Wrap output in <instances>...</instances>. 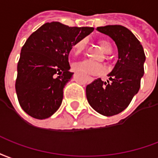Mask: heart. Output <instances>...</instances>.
Instances as JSON below:
<instances>
[{"label":"heart","instance_id":"heart-1","mask_svg":"<svg viewBox=\"0 0 158 158\" xmlns=\"http://www.w3.org/2000/svg\"><path fill=\"white\" fill-rule=\"evenodd\" d=\"M98 42L105 54H110L112 52V44H110L109 40L106 39H100ZM85 46H86L85 40H77L72 46L73 54L75 55H81L84 51ZM74 70L82 73L84 76H98V75L102 74L104 71V69L101 65L88 61V60L76 63L74 65Z\"/></svg>","mask_w":158,"mask_h":158}]
</instances>
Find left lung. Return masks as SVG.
<instances>
[{
  "label": "left lung",
  "mask_w": 158,
  "mask_h": 158,
  "mask_svg": "<svg viewBox=\"0 0 158 158\" xmlns=\"http://www.w3.org/2000/svg\"><path fill=\"white\" fill-rule=\"evenodd\" d=\"M97 30L109 36L118 48V60L108 75L109 81L100 78L86 87L88 103L95 111L113 116L124 111L140 87L146 55L142 45L128 28L121 25H108Z\"/></svg>",
  "instance_id": "1"
}]
</instances>
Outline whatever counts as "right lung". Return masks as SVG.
Wrapping results in <instances>:
<instances>
[{
    "label": "right lung",
    "mask_w": 158,
    "mask_h": 158,
    "mask_svg": "<svg viewBox=\"0 0 158 158\" xmlns=\"http://www.w3.org/2000/svg\"><path fill=\"white\" fill-rule=\"evenodd\" d=\"M93 30L52 22L29 36L21 49L15 84L19 104L28 115L44 119L58 110L73 75L68 60L73 44Z\"/></svg>",
    "instance_id": "right-lung-1"
}]
</instances>
